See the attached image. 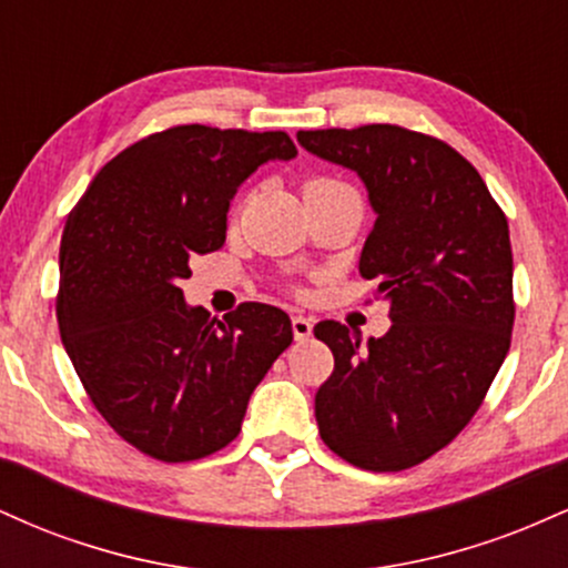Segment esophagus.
Masks as SVG:
<instances>
[{
  "mask_svg": "<svg viewBox=\"0 0 568 568\" xmlns=\"http://www.w3.org/2000/svg\"><path fill=\"white\" fill-rule=\"evenodd\" d=\"M291 328H293V336H296V342H306V338L312 336V321L304 315H293Z\"/></svg>",
  "mask_w": 568,
  "mask_h": 568,
  "instance_id": "esophagus-1",
  "label": "esophagus"
}]
</instances>
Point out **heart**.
<instances>
[{
    "label": "heart",
    "instance_id": "1",
    "mask_svg": "<svg viewBox=\"0 0 568 568\" xmlns=\"http://www.w3.org/2000/svg\"><path fill=\"white\" fill-rule=\"evenodd\" d=\"M325 184H336V181H331V179H315V181H310V184H306L304 189H310V186H325Z\"/></svg>",
    "mask_w": 568,
    "mask_h": 568
}]
</instances>
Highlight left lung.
Here are the masks:
<instances>
[{"instance_id":"1","label":"left lung","mask_w":568,"mask_h":568,"mask_svg":"<svg viewBox=\"0 0 568 568\" xmlns=\"http://www.w3.org/2000/svg\"><path fill=\"white\" fill-rule=\"evenodd\" d=\"M296 139L366 184L376 221L361 275L376 280L393 321L366 344L336 321L315 325L334 352L315 395L321 438L361 470H408L467 427L510 349L507 219L480 173L433 135L363 125Z\"/></svg>"}]
</instances>
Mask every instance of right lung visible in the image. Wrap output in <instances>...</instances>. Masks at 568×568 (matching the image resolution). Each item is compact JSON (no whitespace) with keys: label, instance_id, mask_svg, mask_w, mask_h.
<instances>
[{"label":"right lung","instance_id":"add662e5","mask_svg":"<svg viewBox=\"0 0 568 568\" xmlns=\"http://www.w3.org/2000/svg\"><path fill=\"white\" fill-rule=\"evenodd\" d=\"M293 158L283 130L175 125L109 160L69 213L61 342L98 414L141 454L192 462L232 443L293 342L277 306L245 302L219 321L179 288L194 256L224 245L237 186Z\"/></svg>","mask_w":568,"mask_h":568}]
</instances>
